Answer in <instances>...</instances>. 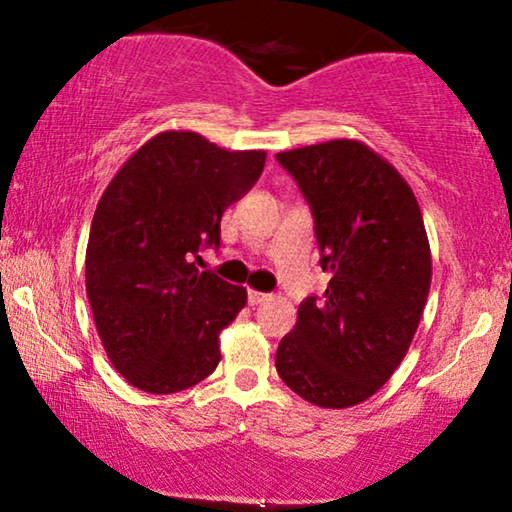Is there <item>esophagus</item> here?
Returning <instances> with one entry per match:
<instances>
[{
  "label": "esophagus",
  "instance_id": "esophagus-1",
  "mask_svg": "<svg viewBox=\"0 0 512 512\" xmlns=\"http://www.w3.org/2000/svg\"><path fill=\"white\" fill-rule=\"evenodd\" d=\"M268 298H270L268 293H261V291H254V289H249V291H247V300H249V305H251V307L265 303V300H268Z\"/></svg>",
  "mask_w": 512,
  "mask_h": 512
}]
</instances>
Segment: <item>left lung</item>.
Segmentation results:
<instances>
[{"mask_svg":"<svg viewBox=\"0 0 512 512\" xmlns=\"http://www.w3.org/2000/svg\"><path fill=\"white\" fill-rule=\"evenodd\" d=\"M314 216L324 298H307L277 347L286 387L319 408L359 405L408 354L431 289V247L415 193L356 139L277 153Z\"/></svg>","mask_w":512,"mask_h":512,"instance_id":"1","label":"left lung"}]
</instances>
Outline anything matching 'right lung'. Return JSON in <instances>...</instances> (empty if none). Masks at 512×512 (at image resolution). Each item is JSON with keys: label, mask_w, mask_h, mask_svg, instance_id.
<instances>
[{"label": "right lung", "mask_w": 512, "mask_h": 512, "mask_svg": "<svg viewBox=\"0 0 512 512\" xmlns=\"http://www.w3.org/2000/svg\"><path fill=\"white\" fill-rule=\"evenodd\" d=\"M263 165L265 151L165 130L109 181L88 235L86 293L104 352L132 387L177 394L219 366V335L247 289L195 261L202 247H219L223 212Z\"/></svg>", "instance_id": "right-lung-1"}]
</instances>
